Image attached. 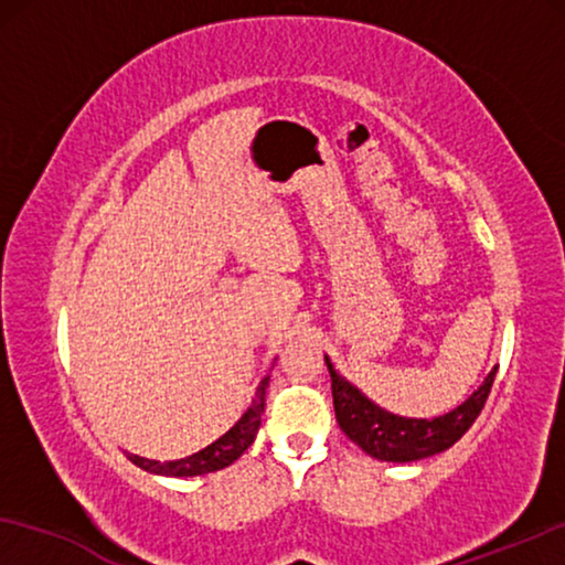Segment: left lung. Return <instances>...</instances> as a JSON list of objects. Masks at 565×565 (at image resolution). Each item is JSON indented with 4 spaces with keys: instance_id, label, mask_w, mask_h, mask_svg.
Instances as JSON below:
<instances>
[{
    "instance_id": "obj_1",
    "label": "left lung",
    "mask_w": 565,
    "mask_h": 565,
    "mask_svg": "<svg viewBox=\"0 0 565 565\" xmlns=\"http://www.w3.org/2000/svg\"><path fill=\"white\" fill-rule=\"evenodd\" d=\"M327 367L331 375V396H334L339 427L370 458L388 462L422 460L458 443L481 414L486 398L491 393L493 375H497V367H493L481 388L470 393V398L462 401L450 414L435 416V419H408V416L385 412L367 396H362L352 383H347L337 373L329 358Z\"/></svg>"
}]
</instances>
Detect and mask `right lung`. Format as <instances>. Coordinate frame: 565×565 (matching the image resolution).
I'll return each instance as SVG.
<instances>
[{
    "instance_id": "right-lung-1",
    "label": "right lung",
    "mask_w": 565,
    "mask_h": 565,
    "mask_svg": "<svg viewBox=\"0 0 565 565\" xmlns=\"http://www.w3.org/2000/svg\"><path fill=\"white\" fill-rule=\"evenodd\" d=\"M269 385V375L262 377L257 393H254L252 406L246 408L242 419H238L234 427H231L226 435L215 439L203 450L190 455V458L182 460H169V462H159V460H146L138 458V455H128L130 462H136L138 468L149 470V473L157 476H174V478H184V476H203V473H213V470H221L231 466V462L238 460L244 455L246 447L254 443L257 437L259 424H262V414H265V393Z\"/></svg>"
}]
</instances>
